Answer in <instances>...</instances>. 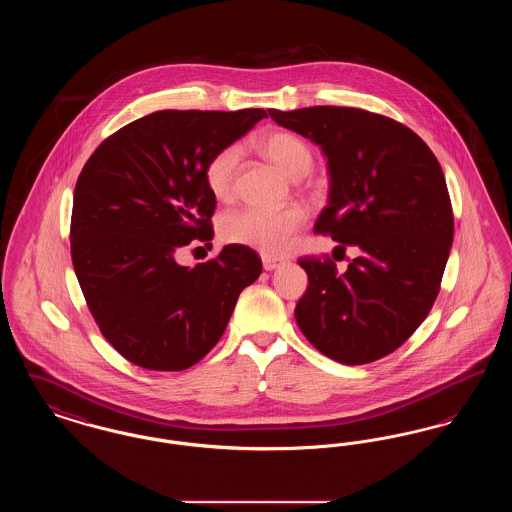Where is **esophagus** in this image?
<instances>
[{"label": "esophagus", "mask_w": 512, "mask_h": 512, "mask_svg": "<svg viewBox=\"0 0 512 512\" xmlns=\"http://www.w3.org/2000/svg\"><path fill=\"white\" fill-rule=\"evenodd\" d=\"M261 259H263V267H265V270H274V268H278L282 265V261H280V259L270 257V255H263Z\"/></svg>", "instance_id": "obj_1"}]
</instances>
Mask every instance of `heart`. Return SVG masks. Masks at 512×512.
<instances>
[{
  "mask_svg": "<svg viewBox=\"0 0 512 512\" xmlns=\"http://www.w3.org/2000/svg\"><path fill=\"white\" fill-rule=\"evenodd\" d=\"M257 147L288 178H301L309 174L315 157L309 144L292 132H270L263 136ZM240 163V149L236 146L220 147L205 165V184L217 199H228L234 190V180ZM307 215L301 207L286 209H257L247 207L226 213L220 219V238L228 244L244 245L265 255H284L293 242Z\"/></svg>",
  "mask_w": 512,
  "mask_h": 512,
  "instance_id": "obj_1",
  "label": "heart"
}]
</instances>
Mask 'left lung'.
<instances>
[{
	"label": "left lung",
	"instance_id": "8db88e82",
	"mask_svg": "<svg viewBox=\"0 0 512 512\" xmlns=\"http://www.w3.org/2000/svg\"><path fill=\"white\" fill-rule=\"evenodd\" d=\"M322 149L328 205L315 222L340 249L343 274L299 259L309 288L295 305L303 336L341 365L378 361L413 336L438 297L453 244V211L436 155L411 128L353 107L268 111Z\"/></svg>",
	"mask_w": 512,
	"mask_h": 512
}]
</instances>
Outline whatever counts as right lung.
<instances>
[{"instance_id": "obj_1", "label": "right lung", "mask_w": 512, "mask_h": 512, "mask_svg": "<svg viewBox=\"0 0 512 512\" xmlns=\"http://www.w3.org/2000/svg\"><path fill=\"white\" fill-rule=\"evenodd\" d=\"M265 109L157 111L126 124L92 153L74 188L71 255L101 334L147 370H184L220 340L259 255L224 245L194 268L176 251L211 242L217 197L205 165Z\"/></svg>"}]
</instances>
